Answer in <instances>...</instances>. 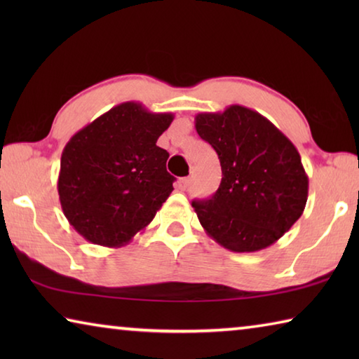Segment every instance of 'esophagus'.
Returning <instances> with one entry per match:
<instances>
[{
  "instance_id": "1",
  "label": "esophagus",
  "mask_w": 359,
  "mask_h": 359,
  "mask_svg": "<svg viewBox=\"0 0 359 359\" xmlns=\"http://www.w3.org/2000/svg\"><path fill=\"white\" fill-rule=\"evenodd\" d=\"M190 182H191V179L190 177H184V179H180L179 180V190L180 191H185L188 187H190Z\"/></svg>"
}]
</instances>
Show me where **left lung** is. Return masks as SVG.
I'll return each instance as SVG.
<instances>
[{
    "instance_id": "1",
    "label": "left lung",
    "mask_w": 359,
    "mask_h": 359,
    "mask_svg": "<svg viewBox=\"0 0 359 359\" xmlns=\"http://www.w3.org/2000/svg\"><path fill=\"white\" fill-rule=\"evenodd\" d=\"M194 126L222 166L214 196L191 203L205 233L238 253L272 245L307 203L309 177L294 144L263 115L239 104L198 114Z\"/></svg>"
}]
</instances>
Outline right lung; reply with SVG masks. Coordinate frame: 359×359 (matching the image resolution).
<instances>
[{
    "mask_svg": "<svg viewBox=\"0 0 359 359\" xmlns=\"http://www.w3.org/2000/svg\"><path fill=\"white\" fill-rule=\"evenodd\" d=\"M174 114H155L141 102L112 107L65 145L58 174L63 214L96 245H126L154 220L172 193L169 154L156 141Z\"/></svg>",
    "mask_w": 359,
    "mask_h": 359,
    "instance_id": "1",
    "label": "right lung"
}]
</instances>
